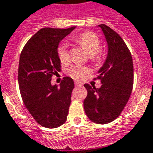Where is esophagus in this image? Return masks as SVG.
I'll use <instances>...</instances> for the list:
<instances>
[{"instance_id": "esophagus-1", "label": "esophagus", "mask_w": 153, "mask_h": 153, "mask_svg": "<svg viewBox=\"0 0 153 153\" xmlns=\"http://www.w3.org/2000/svg\"><path fill=\"white\" fill-rule=\"evenodd\" d=\"M74 85L77 87H79V86H82V84H81L80 82H79V81H74Z\"/></svg>"}]
</instances>
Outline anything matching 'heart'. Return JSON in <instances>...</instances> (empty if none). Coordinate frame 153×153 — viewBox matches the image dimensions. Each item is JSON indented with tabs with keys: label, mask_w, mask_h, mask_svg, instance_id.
Returning a JSON list of instances; mask_svg holds the SVG:
<instances>
[{
	"label": "heart",
	"mask_w": 153,
	"mask_h": 153,
	"mask_svg": "<svg viewBox=\"0 0 153 153\" xmlns=\"http://www.w3.org/2000/svg\"><path fill=\"white\" fill-rule=\"evenodd\" d=\"M74 40L85 48L90 55L91 62L98 63L101 60L100 50V41L98 36L92 32H86L74 37ZM57 53L61 63H67L69 61V52L66 43H60L57 48ZM89 73V69L84 66L74 65L68 69V74L73 78L80 79Z\"/></svg>",
	"instance_id": "1"
}]
</instances>
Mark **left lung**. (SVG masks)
I'll return each instance as SVG.
<instances>
[{
  "label": "left lung",
  "mask_w": 153,
  "mask_h": 153,
  "mask_svg": "<svg viewBox=\"0 0 153 153\" xmlns=\"http://www.w3.org/2000/svg\"><path fill=\"white\" fill-rule=\"evenodd\" d=\"M108 44L105 62L99 70L97 78L101 87L85 84L87 96L84 100L85 111L90 120L97 124H107L115 120L128 102L133 87V61L124 40L113 29L99 25Z\"/></svg>",
  "instance_id": "1"
}]
</instances>
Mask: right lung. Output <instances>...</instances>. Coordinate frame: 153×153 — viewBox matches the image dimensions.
Returning <instances> with one entry per match:
<instances>
[{
    "instance_id": "right-lung-1",
    "label": "right lung",
    "mask_w": 153,
    "mask_h": 153,
    "mask_svg": "<svg viewBox=\"0 0 153 153\" xmlns=\"http://www.w3.org/2000/svg\"><path fill=\"white\" fill-rule=\"evenodd\" d=\"M74 28L40 29L20 55L18 84L22 101L34 120L46 128L59 127L67 120L74 80L64 77L58 88L51 85V79L61 70L59 43Z\"/></svg>"
}]
</instances>
